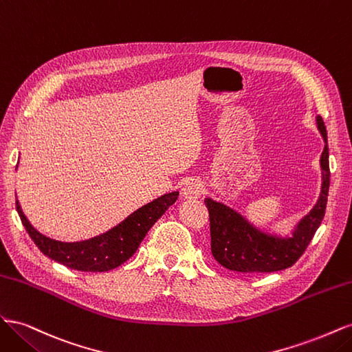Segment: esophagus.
<instances>
[{
	"mask_svg": "<svg viewBox=\"0 0 352 352\" xmlns=\"http://www.w3.org/2000/svg\"><path fill=\"white\" fill-rule=\"evenodd\" d=\"M201 194H202V184L197 179L189 180V182L185 184V186L182 189V195L186 199H197V198H199Z\"/></svg>",
	"mask_w": 352,
	"mask_h": 352,
	"instance_id": "1",
	"label": "esophagus"
}]
</instances>
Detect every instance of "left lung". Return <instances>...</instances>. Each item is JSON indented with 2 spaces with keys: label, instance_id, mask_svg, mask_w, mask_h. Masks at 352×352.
Wrapping results in <instances>:
<instances>
[{
  "label": "left lung",
  "instance_id": "1",
  "mask_svg": "<svg viewBox=\"0 0 352 352\" xmlns=\"http://www.w3.org/2000/svg\"><path fill=\"white\" fill-rule=\"evenodd\" d=\"M317 127L326 142L320 158L322 192L313 210L298 223L291 238L264 233L235 210L206 198L210 214L211 254L223 267L241 273H272L291 267L304 254L322 225L330 185L327 132L320 116H317Z\"/></svg>",
  "mask_w": 352,
  "mask_h": 352
}]
</instances>
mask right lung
I'll list each match as a JSON object with an SVG mask.
<instances>
[{
    "mask_svg": "<svg viewBox=\"0 0 352 352\" xmlns=\"http://www.w3.org/2000/svg\"><path fill=\"white\" fill-rule=\"evenodd\" d=\"M179 192H170L141 207L111 230L82 242H60L47 238L30 225L16 201L26 232L39 251L69 269L79 272H109L129 260L145 235L164 211L175 204Z\"/></svg>",
    "mask_w": 352,
    "mask_h": 352,
    "instance_id": "1",
    "label": "right lung"
}]
</instances>
